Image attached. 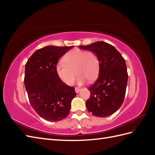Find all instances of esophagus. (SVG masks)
Masks as SVG:
<instances>
[{
	"instance_id": "obj_1",
	"label": "esophagus",
	"mask_w": 155,
	"mask_h": 155,
	"mask_svg": "<svg viewBox=\"0 0 155 155\" xmlns=\"http://www.w3.org/2000/svg\"><path fill=\"white\" fill-rule=\"evenodd\" d=\"M80 90H81V88H79V87H76V88H75V91H76V93H78L79 91H80Z\"/></svg>"
}]
</instances>
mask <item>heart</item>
<instances>
[{"label":"heart","instance_id":"obj_1","mask_svg":"<svg viewBox=\"0 0 155 155\" xmlns=\"http://www.w3.org/2000/svg\"><path fill=\"white\" fill-rule=\"evenodd\" d=\"M64 63H59L55 67L59 78L67 85L74 83L76 74L79 85L87 79L93 81L97 77L100 70V62L97 54L91 50L75 48L70 51L63 58Z\"/></svg>","mask_w":155,"mask_h":155}]
</instances>
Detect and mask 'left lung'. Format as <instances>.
I'll list each match as a JSON object with an SVG mask.
<instances>
[{
	"label": "left lung",
	"instance_id": "obj_1",
	"mask_svg": "<svg viewBox=\"0 0 155 155\" xmlns=\"http://www.w3.org/2000/svg\"><path fill=\"white\" fill-rule=\"evenodd\" d=\"M79 48L94 51L100 62L99 75L89 87L91 96L86 101L89 112L97 117H107L119 109L125 99L128 74L125 61L113 46L97 41Z\"/></svg>",
	"mask_w": 155,
	"mask_h": 155
}]
</instances>
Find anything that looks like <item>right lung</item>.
Returning <instances> with one entry per match:
<instances>
[{"label": "right lung", "mask_w": 155, "mask_h": 155, "mask_svg": "<svg viewBox=\"0 0 155 155\" xmlns=\"http://www.w3.org/2000/svg\"><path fill=\"white\" fill-rule=\"evenodd\" d=\"M70 46H47L36 50L25 65V86L30 104L42 118L58 121L68 115L75 88L59 78L55 67Z\"/></svg>", "instance_id": "obj_1"}]
</instances>
